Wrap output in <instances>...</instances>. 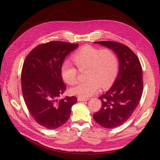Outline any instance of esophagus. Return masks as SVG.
Here are the masks:
<instances>
[{
	"label": "esophagus",
	"instance_id": "34e87169",
	"mask_svg": "<svg viewBox=\"0 0 160 160\" xmlns=\"http://www.w3.org/2000/svg\"><path fill=\"white\" fill-rule=\"evenodd\" d=\"M89 98H82V97H78V101H87V100H88Z\"/></svg>",
	"mask_w": 160,
	"mask_h": 160
}]
</instances>
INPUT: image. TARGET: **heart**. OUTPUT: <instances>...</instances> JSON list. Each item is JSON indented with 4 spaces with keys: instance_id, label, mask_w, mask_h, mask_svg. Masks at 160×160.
I'll list each match as a JSON object with an SVG mask.
<instances>
[{
    "instance_id": "obj_1",
    "label": "heart",
    "mask_w": 160,
    "mask_h": 160,
    "mask_svg": "<svg viewBox=\"0 0 160 160\" xmlns=\"http://www.w3.org/2000/svg\"><path fill=\"white\" fill-rule=\"evenodd\" d=\"M72 60L79 71L86 69L85 81L71 89L72 95L87 98L95 94L100 86L103 89L110 86L115 80L119 72V58L110 48L85 46L72 56ZM61 74L67 84L72 86L77 82L78 71L69 62H63Z\"/></svg>"
}]
</instances>
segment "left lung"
<instances>
[{"label": "left lung", "mask_w": 160, "mask_h": 160, "mask_svg": "<svg viewBox=\"0 0 160 160\" xmlns=\"http://www.w3.org/2000/svg\"><path fill=\"white\" fill-rule=\"evenodd\" d=\"M112 49L119 60V71L112 87L100 96L102 106L93 114L101 127L113 128L127 121L135 111L143 90L142 67L139 58L127 45L117 41L95 42Z\"/></svg>", "instance_id": "8db88e82"}]
</instances>
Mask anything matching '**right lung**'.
Listing matches in <instances>:
<instances>
[{
    "mask_svg": "<svg viewBox=\"0 0 160 160\" xmlns=\"http://www.w3.org/2000/svg\"><path fill=\"white\" fill-rule=\"evenodd\" d=\"M78 44L52 41L33 48L25 58L21 71L24 102L34 121L47 129L60 127L69 119L74 96L58 99L66 86L61 74L65 56Z\"/></svg>",
    "mask_w": 160,
    "mask_h": 160,
    "instance_id": "obj_1",
    "label": "right lung"
}]
</instances>
